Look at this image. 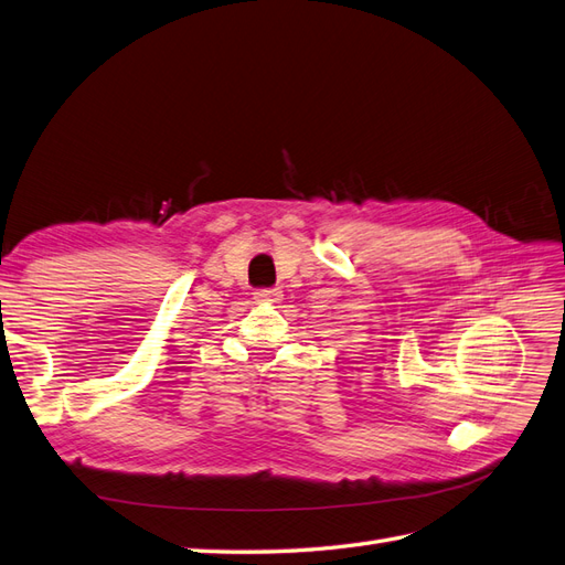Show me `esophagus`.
I'll list each match as a JSON object with an SVG mask.
<instances>
[{"instance_id": "obj_1", "label": "esophagus", "mask_w": 565, "mask_h": 565, "mask_svg": "<svg viewBox=\"0 0 565 565\" xmlns=\"http://www.w3.org/2000/svg\"><path fill=\"white\" fill-rule=\"evenodd\" d=\"M255 298L260 302H279L281 300V291L279 288H263V291H257Z\"/></svg>"}]
</instances>
